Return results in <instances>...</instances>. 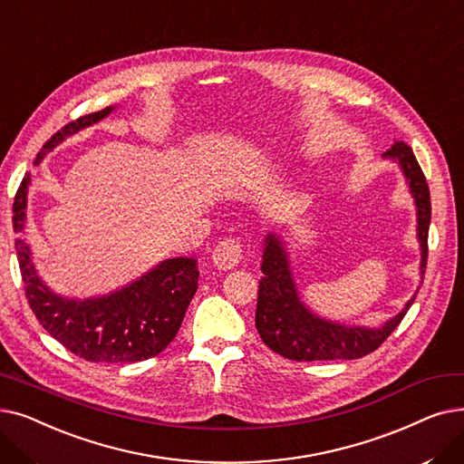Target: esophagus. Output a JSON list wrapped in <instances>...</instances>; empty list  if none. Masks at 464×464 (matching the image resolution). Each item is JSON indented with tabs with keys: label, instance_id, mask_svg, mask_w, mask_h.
<instances>
[{
	"label": "esophagus",
	"instance_id": "1",
	"mask_svg": "<svg viewBox=\"0 0 464 464\" xmlns=\"http://www.w3.org/2000/svg\"><path fill=\"white\" fill-rule=\"evenodd\" d=\"M213 264L220 270H230L244 258V244L237 237L220 239L213 249Z\"/></svg>",
	"mask_w": 464,
	"mask_h": 464
}]
</instances>
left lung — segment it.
<instances>
[{
    "label": "left lung",
    "mask_w": 464,
    "mask_h": 464,
    "mask_svg": "<svg viewBox=\"0 0 464 464\" xmlns=\"http://www.w3.org/2000/svg\"><path fill=\"white\" fill-rule=\"evenodd\" d=\"M385 157L394 159L404 169L411 194L417 206V232L421 241V274L427 268L429 256V225H430V192L427 178L419 166L411 147L404 141H394L385 152ZM262 274L258 283L256 302V330L272 351L281 357L312 362V361H353L370 355L376 351L401 324L408 314L415 296L406 304L404 310L387 321L382 328L343 326L315 317L300 302L295 283L286 264L285 251L277 237L268 236L264 247Z\"/></svg>",
    "instance_id": "1"
}]
</instances>
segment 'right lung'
<instances>
[{
	"instance_id": "right-lung-1",
	"label": "right lung",
	"mask_w": 464,
	"mask_h": 464,
	"mask_svg": "<svg viewBox=\"0 0 464 464\" xmlns=\"http://www.w3.org/2000/svg\"><path fill=\"white\" fill-rule=\"evenodd\" d=\"M109 113L111 107H105L62 126L37 152L35 164L60 141ZM28 185L30 173L24 175L14 194L13 230L26 300L41 326L73 355L91 362L119 364L157 357L178 336L198 289L200 274L196 260L169 258L111 296L84 302L56 296L41 283L32 264L30 247L20 237L24 228Z\"/></svg>"
}]
</instances>
